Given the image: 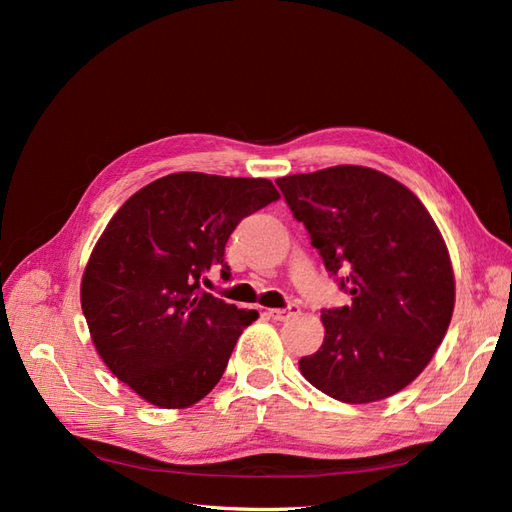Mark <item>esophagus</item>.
Listing matches in <instances>:
<instances>
[{"instance_id":"esophagus-1","label":"esophagus","mask_w":512,"mask_h":512,"mask_svg":"<svg viewBox=\"0 0 512 512\" xmlns=\"http://www.w3.org/2000/svg\"><path fill=\"white\" fill-rule=\"evenodd\" d=\"M301 312L299 309V305H288V307H284V309H269V316L273 318V320H288V318H292V316H297Z\"/></svg>"}]
</instances>
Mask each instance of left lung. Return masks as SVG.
Instances as JSON below:
<instances>
[{
  "label": "left lung",
  "instance_id": "1",
  "mask_svg": "<svg viewBox=\"0 0 512 512\" xmlns=\"http://www.w3.org/2000/svg\"><path fill=\"white\" fill-rule=\"evenodd\" d=\"M352 303L322 309L324 342L299 361L309 384L346 404L399 393L451 324L455 275L440 230L406 185L367 166L275 181Z\"/></svg>",
  "mask_w": 512,
  "mask_h": 512
}]
</instances>
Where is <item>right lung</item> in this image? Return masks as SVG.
<instances>
[{
  "instance_id": "obj_1",
  "label": "right lung",
  "mask_w": 512,
  "mask_h": 512,
  "mask_svg": "<svg viewBox=\"0 0 512 512\" xmlns=\"http://www.w3.org/2000/svg\"><path fill=\"white\" fill-rule=\"evenodd\" d=\"M280 198L269 179L173 173L132 194L83 273L81 305L100 359L158 408H188L220 382L256 309L200 284L237 224Z\"/></svg>"
}]
</instances>
